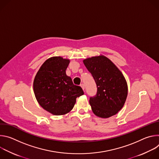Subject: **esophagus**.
Instances as JSON below:
<instances>
[{"label":"esophagus","instance_id":"obj_1","mask_svg":"<svg viewBox=\"0 0 159 159\" xmlns=\"http://www.w3.org/2000/svg\"><path fill=\"white\" fill-rule=\"evenodd\" d=\"M80 87L82 88V89L84 90V89H85V86H84V84H80Z\"/></svg>","mask_w":159,"mask_h":159}]
</instances>
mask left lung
Returning <instances> with one entry per match:
<instances>
[{
  "label": "left lung",
  "mask_w": 159,
  "mask_h": 159,
  "mask_svg": "<svg viewBox=\"0 0 159 159\" xmlns=\"http://www.w3.org/2000/svg\"><path fill=\"white\" fill-rule=\"evenodd\" d=\"M97 85L96 95L90 97L94 114L102 118L114 116L123 107L128 95V85L118 68L103 55L83 60Z\"/></svg>",
  "instance_id": "1"
}]
</instances>
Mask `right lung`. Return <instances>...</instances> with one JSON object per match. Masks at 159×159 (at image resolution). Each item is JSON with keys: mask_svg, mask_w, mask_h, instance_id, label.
I'll list each match as a JSON object with an SVG mask.
<instances>
[{"mask_svg": "<svg viewBox=\"0 0 159 159\" xmlns=\"http://www.w3.org/2000/svg\"><path fill=\"white\" fill-rule=\"evenodd\" d=\"M70 60L53 57L45 61L33 82L35 97L39 105L53 115H63L74 107L76 98L84 94L82 89L73 84L66 74Z\"/></svg>", "mask_w": 159, "mask_h": 159, "instance_id": "add662e5", "label": "right lung"}]
</instances>
